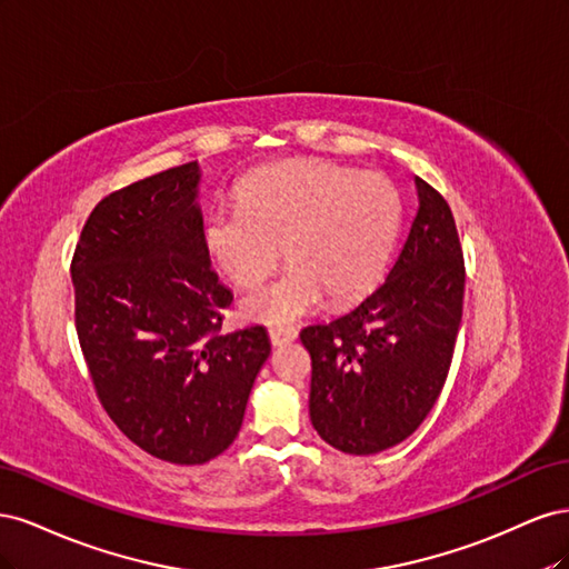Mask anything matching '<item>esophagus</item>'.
<instances>
[{
	"label": "esophagus",
	"instance_id": "obj_1",
	"mask_svg": "<svg viewBox=\"0 0 569 569\" xmlns=\"http://www.w3.org/2000/svg\"><path fill=\"white\" fill-rule=\"evenodd\" d=\"M268 335H270V341L274 343V347H282V343H289L297 339L295 327H270Z\"/></svg>",
	"mask_w": 569,
	"mask_h": 569
}]
</instances>
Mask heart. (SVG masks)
Listing matches in <instances>:
<instances>
[{
  "instance_id": "b5f03b06",
  "label": "heart",
  "mask_w": 569,
  "mask_h": 569,
  "mask_svg": "<svg viewBox=\"0 0 569 569\" xmlns=\"http://www.w3.org/2000/svg\"><path fill=\"white\" fill-rule=\"evenodd\" d=\"M239 203L213 206L203 242L213 263L237 284L278 268V280L251 289L244 313L289 322L327 295L358 299L380 278L401 222V197L380 173H356L330 161H289L256 170L239 184Z\"/></svg>"
}]
</instances>
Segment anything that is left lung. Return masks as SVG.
<instances>
[{
  "instance_id": "1",
  "label": "left lung",
  "mask_w": 569,
  "mask_h": 569,
  "mask_svg": "<svg viewBox=\"0 0 569 569\" xmlns=\"http://www.w3.org/2000/svg\"><path fill=\"white\" fill-rule=\"evenodd\" d=\"M420 209L387 278L349 313L308 325L311 422L335 449L380 453L435 408L453 360L465 258L451 206L416 178Z\"/></svg>"
}]
</instances>
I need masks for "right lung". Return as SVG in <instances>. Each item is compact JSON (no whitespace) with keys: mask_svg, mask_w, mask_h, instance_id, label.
<instances>
[{"mask_svg":"<svg viewBox=\"0 0 569 569\" xmlns=\"http://www.w3.org/2000/svg\"><path fill=\"white\" fill-rule=\"evenodd\" d=\"M197 161L101 199L73 251L76 332L101 408L153 458L201 465L234 441L270 356L261 325L222 332Z\"/></svg>","mask_w":569,"mask_h":569,"instance_id":"add662e5","label":"right lung"}]
</instances>
